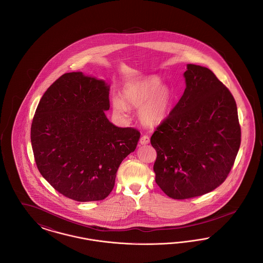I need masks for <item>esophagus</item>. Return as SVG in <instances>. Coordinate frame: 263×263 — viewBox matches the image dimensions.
<instances>
[{
	"mask_svg": "<svg viewBox=\"0 0 263 263\" xmlns=\"http://www.w3.org/2000/svg\"><path fill=\"white\" fill-rule=\"evenodd\" d=\"M149 142H150V137L146 134L140 138V144L141 145H147V144H149Z\"/></svg>",
	"mask_w": 263,
	"mask_h": 263,
	"instance_id": "1",
	"label": "esophagus"
}]
</instances>
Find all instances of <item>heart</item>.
<instances>
[{
	"label": "heart",
	"mask_w": 263,
	"mask_h": 263,
	"mask_svg": "<svg viewBox=\"0 0 263 263\" xmlns=\"http://www.w3.org/2000/svg\"><path fill=\"white\" fill-rule=\"evenodd\" d=\"M172 101L170 89L156 78L135 80L126 85L122 100H113V109L125 116L128 107L141 108L140 117L146 125L160 124L168 112Z\"/></svg>",
	"instance_id": "obj_1"
}]
</instances>
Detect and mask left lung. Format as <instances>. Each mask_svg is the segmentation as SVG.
I'll use <instances>...</instances> for the list:
<instances>
[{"label": "left lung", "instance_id": "left-lung-1", "mask_svg": "<svg viewBox=\"0 0 263 263\" xmlns=\"http://www.w3.org/2000/svg\"><path fill=\"white\" fill-rule=\"evenodd\" d=\"M186 88L151 137L156 182L173 199L211 192L230 174L240 145L237 103L208 68L188 64Z\"/></svg>", "mask_w": 263, "mask_h": 263}]
</instances>
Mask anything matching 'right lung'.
Returning a JSON list of instances; mask_svg holds the SVG:
<instances>
[{
	"label": "right lung",
	"mask_w": 263,
	"mask_h": 263,
	"mask_svg": "<svg viewBox=\"0 0 263 263\" xmlns=\"http://www.w3.org/2000/svg\"><path fill=\"white\" fill-rule=\"evenodd\" d=\"M109 87L82 72L66 73L42 96L30 130L38 171L65 197L103 200L117 170L134 152L140 132L106 118Z\"/></svg>",
	"instance_id": "right-lung-1"
}]
</instances>
